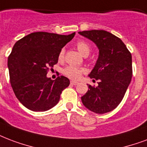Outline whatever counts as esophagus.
<instances>
[{"label":"esophagus","instance_id":"1","mask_svg":"<svg viewBox=\"0 0 147 147\" xmlns=\"http://www.w3.org/2000/svg\"><path fill=\"white\" fill-rule=\"evenodd\" d=\"M71 85H74V86H76V85H78V82L76 81H71Z\"/></svg>","mask_w":147,"mask_h":147}]
</instances>
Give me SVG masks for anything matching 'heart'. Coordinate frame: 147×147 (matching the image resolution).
<instances>
[{"label": "heart", "instance_id": "heart-1", "mask_svg": "<svg viewBox=\"0 0 147 147\" xmlns=\"http://www.w3.org/2000/svg\"><path fill=\"white\" fill-rule=\"evenodd\" d=\"M77 49L78 51L82 55H88L90 52V46L88 45V43H86L85 41H78L77 43ZM64 50L61 49L59 54V60L61 61L64 58ZM85 70L82 68H78L76 66L69 65L65 67L62 70V73L68 78H71V79H78L81 75L83 73Z\"/></svg>", "mask_w": 147, "mask_h": 147}]
</instances>
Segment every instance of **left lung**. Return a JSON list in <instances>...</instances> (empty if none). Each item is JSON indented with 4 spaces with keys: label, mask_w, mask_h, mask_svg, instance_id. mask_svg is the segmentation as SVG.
I'll return each instance as SVG.
<instances>
[{
    "label": "left lung",
    "mask_w": 147,
    "mask_h": 147,
    "mask_svg": "<svg viewBox=\"0 0 147 147\" xmlns=\"http://www.w3.org/2000/svg\"><path fill=\"white\" fill-rule=\"evenodd\" d=\"M96 44V63L88 76L98 80V86L88 85L82 102L93 113L103 114L116 109L123 100L133 76L132 55L120 38L104 30L79 31Z\"/></svg>",
    "instance_id": "8db88e82"
}]
</instances>
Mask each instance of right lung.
<instances>
[{"label":"right lung","instance_id":"obj_1","mask_svg":"<svg viewBox=\"0 0 147 147\" xmlns=\"http://www.w3.org/2000/svg\"><path fill=\"white\" fill-rule=\"evenodd\" d=\"M75 34L39 31L14 44L7 59L10 82L19 102L27 109L45 112L59 102L61 92L70 81L63 76L51 80L47 73L49 67L57 64L60 51Z\"/></svg>","mask_w":147,"mask_h":147}]
</instances>
